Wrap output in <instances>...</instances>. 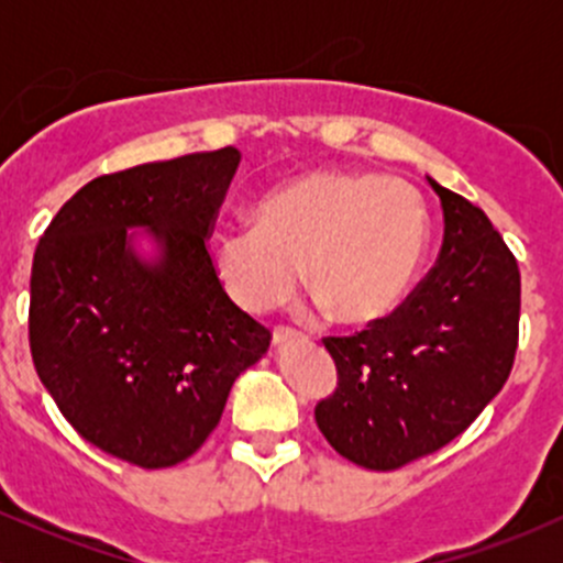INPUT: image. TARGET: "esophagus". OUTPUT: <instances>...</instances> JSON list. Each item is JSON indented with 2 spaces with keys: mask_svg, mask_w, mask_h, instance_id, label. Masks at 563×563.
<instances>
[{
  "mask_svg": "<svg viewBox=\"0 0 563 563\" xmlns=\"http://www.w3.org/2000/svg\"><path fill=\"white\" fill-rule=\"evenodd\" d=\"M299 339V333L290 331V328H275L273 331V344L275 346H283V344H290V341Z\"/></svg>",
  "mask_w": 563,
  "mask_h": 563,
  "instance_id": "1",
  "label": "esophagus"
}]
</instances>
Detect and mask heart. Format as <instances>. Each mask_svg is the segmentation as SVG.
<instances>
[{
	"label": "heart",
	"instance_id": "heart-1",
	"mask_svg": "<svg viewBox=\"0 0 563 563\" xmlns=\"http://www.w3.org/2000/svg\"><path fill=\"white\" fill-rule=\"evenodd\" d=\"M421 196L399 179L320 172L296 179L260 206L256 228L211 238L214 273L245 312H269L299 286L341 325L391 312L429 251Z\"/></svg>",
	"mask_w": 563,
	"mask_h": 563
}]
</instances>
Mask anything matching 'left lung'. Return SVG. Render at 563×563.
<instances>
[{"label": "left lung", "instance_id": "8db88e82", "mask_svg": "<svg viewBox=\"0 0 563 563\" xmlns=\"http://www.w3.org/2000/svg\"><path fill=\"white\" fill-rule=\"evenodd\" d=\"M429 179L444 238L431 273L389 318L325 339L339 386L314 407L346 461L394 471L474 423L514 367L521 275L479 206Z\"/></svg>", "mask_w": 563, "mask_h": 563}]
</instances>
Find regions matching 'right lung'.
I'll list each match as a JSON object with an SVG mask.
<instances>
[{
    "label": "right lung",
    "mask_w": 563,
    "mask_h": 563,
    "mask_svg": "<svg viewBox=\"0 0 563 563\" xmlns=\"http://www.w3.org/2000/svg\"><path fill=\"white\" fill-rule=\"evenodd\" d=\"M238 164L241 151L222 147L97 177L36 245L38 378L89 444L140 468L187 461L273 339L224 294L206 251ZM137 234L156 255L139 254Z\"/></svg>",
    "instance_id": "add662e5"
}]
</instances>
